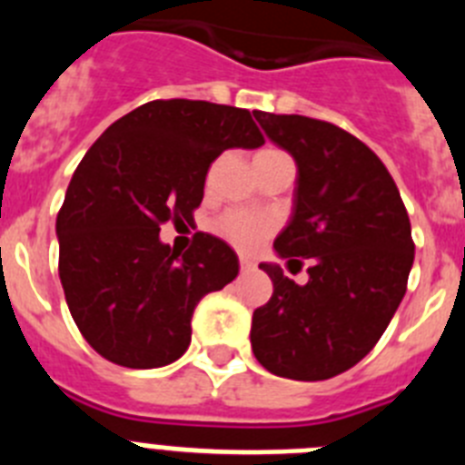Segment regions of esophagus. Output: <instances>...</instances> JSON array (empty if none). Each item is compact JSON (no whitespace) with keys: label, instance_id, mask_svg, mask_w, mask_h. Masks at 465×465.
<instances>
[{"label":"esophagus","instance_id":"1","mask_svg":"<svg viewBox=\"0 0 465 465\" xmlns=\"http://www.w3.org/2000/svg\"><path fill=\"white\" fill-rule=\"evenodd\" d=\"M240 268H242V272H249V270L256 268V261H253V258L242 256V258H240Z\"/></svg>","mask_w":465,"mask_h":465}]
</instances>
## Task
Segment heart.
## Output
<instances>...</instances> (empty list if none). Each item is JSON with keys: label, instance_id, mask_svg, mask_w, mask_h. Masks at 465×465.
Segmentation results:
<instances>
[{"label": "heart", "instance_id": "obj_1", "mask_svg": "<svg viewBox=\"0 0 465 465\" xmlns=\"http://www.w3.org/2000/svg\"><path fill=\"white\" fill-rule=\"evenodd\" d=\"M277 153H282V151L262 149L256 158H268V155ZM212 228L216 235L223 237L228 244H232L240 252H253L277 230V221L270 213L249 212V209H228V212L219 213L213 219Z\"/></svg>", "mask_w": 465, "mask_h": 465}]
</instances>
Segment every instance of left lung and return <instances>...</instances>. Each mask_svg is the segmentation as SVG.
<instances>
[{"label":"left lung","instance_id":"1","mask_svg":"<svg viewBox=\"0 0 465 465\" xmlns=\"http://www.w3.org/2000/svg\"><path fill=\"white\" fill-rule=\"evenodd\" d=\"M253 116L298 165L293 219L274 249L312 262L305 286L261 262L274 291L253 312V356L272 375L331 380L375 347L408 291V209L375 151L347 130L295 114Z\"/></svg>","mask_w":465,"mask_h":465}]
</instances>
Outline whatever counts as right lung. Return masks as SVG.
Instances as JSON below:
<instances>
[{
    "label": "right lung",
    "mask_w": 465,
    "mask_h": 465,
    "mask_svg": "<svg viewBox=\"0 0 465 465\" xmlns=\"http://www.w3.org/2000/svg\"><path fill=\"white\" fill-rule=\"evenodd\" d=\"M265 143L246 109L153 100L106 127L57 212V272L85 342L123 368H160L191 344L197 302L240 272L223 240L195 232L188 252L160 225L193 221L209 165L225 149Z\"/></svg>",
    "instance_id": "add662e5"
}]
</instances>
